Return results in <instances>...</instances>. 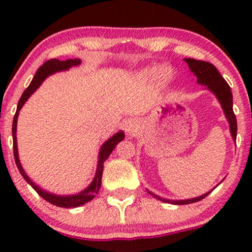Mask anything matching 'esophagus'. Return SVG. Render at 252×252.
Returning <instances> with one entry per match:
<instances>
[{"label":"esophagus","mask_w":252,"mask_h":252,"mask_svg":"<svg viewBox=\"0 0 252 252\" xmlns=\"http://www.w3.org/2000/svg\"><path fill=\"white\" fill-rule=\"evenodd\" d=\"M124 129H126V133L129 136H133L138 131V124H135L134 122H126V126H124Z\"/></svg>","instance_id":"34e87169"}]
</instances>
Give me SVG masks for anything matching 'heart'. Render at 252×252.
Returning <instances> with one entry per match:
<instances>
[{
	"label": "heart",
	"instance_id": "obj_1",
	"mask_svg": "<svg viewBox=\"0 0 252 252\" xmlns=\"http://www.w3.org/2000/svg\"><path fill=\"white\" fill-rule=\"evenodd\" d=\"M161 73H162V74H163V75H166V72H164V70H161Z\"/></svg>",
	"mask_w": 252,
	"mask_h": 252
}]
</instances>
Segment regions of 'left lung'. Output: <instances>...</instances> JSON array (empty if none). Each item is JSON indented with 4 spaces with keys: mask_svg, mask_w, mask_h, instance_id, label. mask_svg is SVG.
Masks as SVG:
<instances>
[{
    "mask_svg": "<svg viewBox=\"0 0 252 252\" xmlns=\"http://www.w3.org/2000/svg\"><path fill=\"white\" fill-rule=\"evenodd\" d=\"M184 61L188 63L190 70L196 75L197 83L201 84V85H205L208 90L212 91L213 95H216L217 100L220 101V106H222V110L224 112L225 118H227L228 123H229L232 138L233 140L235 141L236 140V118H235L234 111H233V95L228 83L224 80V78L220 75V73L218 72L217 68H216L213 64H211V63L205 62V61L194 60V58H184ZM213 189H215V188H213ZM212 190H211V191H212ZM211 191L206 192V194L201 195V196L194 197V199L168 200V199H162V197H159L158 195L154 194V192H151L150 190H147V192L151 194L154 197H156L157 200H161V201L168 202V204H173V205H188V204H192V202H197L200 201V200L205 199Z\"/></svg>",
    "mask_w": 252,
    "mask_h": 252,
    "instance_id": "1",
    "label": "left lung"
}]
</instances>
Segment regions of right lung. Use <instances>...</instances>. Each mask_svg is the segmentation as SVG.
Segmentation results:
<instances>
[{
  "label": "right lung",
  "instance_id": "obj_1",
  "mask_svg": "<svg viewBox=\"0 0 252 252\" xmlns=\"http://www.w3.org/2000/svg\"><path fill=\"white\" fill-rule=\"evenodd\" d=\"M81 63L80 60L75 58V60H67V61H60V60H53L47 61L45 62L41 67L37 69L36 74L32 78L30 85L25 89V91L23 93L22 97H20L19 102H18L17 112L14 114L13 118V126H12V135H13V154H14V161H16V164L19 169L20 174L23 175L25 180L28 182V184L32 185V189L40 195L44 200H46L50 204L58 206V207H64V208H70V207H78V206H81L86 202L91 201V200L95 197V195L97 194L98 190L101 188V179H102V172H103V162L108 158V156L112 154L114 147L117 146L118 142H121L124 139V133L123 131H118V133L114 134L112 138L108 139L107 141L103 142V145L101 146L100 152H98V161H97V169H96V174L94 177L93 182L89 185L86 189H84L83 191L78 192L75 195H56L52 194V192H48L46 190L41 189L39 185L35 184L29 177H28L27 173L23 169L22 164H20L19 161V155H18V147H17V119L18 116H19L20 108L23 107L25 102H27L28 98L32 96V94H34L36 91V89L41 85L42 81L46 79L48 75L55 74L57 72H62V70H68L69 68L75 67V65H79Z\"/></svg>",
  "mask_w": 252,
  "mask_h": 252
}]
</instances>
